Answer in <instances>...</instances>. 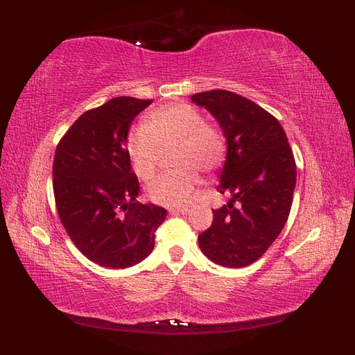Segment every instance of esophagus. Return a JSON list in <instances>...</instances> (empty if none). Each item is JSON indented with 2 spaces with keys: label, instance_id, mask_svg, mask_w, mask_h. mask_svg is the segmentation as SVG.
<instances>
[{
  "label": "esophagus",
  "instance_id": "34e87169",
  "mask_svg": "<svg viewBox=\"0 0 355 355\" xmlns=\"http://www.w3.org/2000/svg\"><path fill=\"white\" fill-rule=\"evenodd\" d=\"M173 214H182V215H187L191 212V206H182V207H177L172 210Z\"/></svg>",
  "mask_w": 355,
  "mask_h": 355
}]
</instances>
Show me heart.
Instances as JSON below:
<instances>
[{"mask_svg": "<svg viewBox=\"0 0 355 355\" xmlns=\"http://www.w3.org/2000/svg\"><path fill=\"white\" fill-rule=\"evenodd\" d=\"M177 141L173 163L178 169L164 172L149 183L153 201L180 206L191 200L200 183V171L214 172L223 164L227 143L224 134L205 122L198 110L187 103L157 108L146 116V125H134L126 135V153L134 172L141 180L153 178L157 168L158 145Z\"/></svg>", "mask_w": 355, "mask_h": 355, "instance_id": "1", "label": "heart"}]
</instances>
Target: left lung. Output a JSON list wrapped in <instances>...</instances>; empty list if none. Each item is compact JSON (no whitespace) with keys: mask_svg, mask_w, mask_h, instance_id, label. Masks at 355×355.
Instances as JSON below:
<instances>
[{"mask_svg":"<svg viewBox=\"0 0 355 355\" xmlns=\"http://www.w3.org/2000/svg\"><path fill=\"white\" fill-rule=\"evenodd\" d=\"M212 114L227 143L218 192L230 193L200 233L207 258L229 268L247 267L268 250L288 220L296 162L282 125L259 105L227 89L193 94Z\"/></svg>","mask_w":355,"mask_h":355,"instance_id":"left-lung-1","label":"left lung"}]
</instances>
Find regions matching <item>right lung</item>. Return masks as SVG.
I'll list each match as a JSON object with an SVG mask.
<instances>
[{"instance_id":"obj_1","label":"right lung","mask_w":355,"mask_h":355,"mask_svg":"<svg viewBox=\"0 0 355 355\" xmlns=\"http://www.w3.org/2000/svg\"><path fill=\"white\" fill-rule=\"evenodd\" d=\"M153 101L114 97L85 111L59 141L53 192L69 236L89 261L126 268L150 254L166 209L137 201L139 180L126 153L135 116Z\"/></svg>"}]
</instances>
